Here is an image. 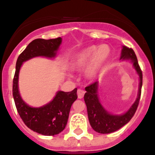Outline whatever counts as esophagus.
I'll use <instances>...</instances> for the list:
<instances>
[{"instance_id": "esophagus-1", "label": "esophagus", "mask_w": 155, "mask_h": 155, "mask_svg": "<svg viewBox=\"0 0 155 155\" xmlns=\"http://www.w3.org/2000/svg\"><path fill=\"white\" fill-rule=\"evenodd\" d=\"M84 93H85V91H84V90H81V89L78 90V92H77V94H78V98H83V97H84Z\"/></svg>"}]
</instances>
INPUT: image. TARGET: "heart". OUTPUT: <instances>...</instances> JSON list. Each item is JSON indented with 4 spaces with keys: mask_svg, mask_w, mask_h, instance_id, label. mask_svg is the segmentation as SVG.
<instances>
[{
    "mask_svg": "<svg viewBox=\"0 0 155 155\" xmlns=\"http://www.w3.org/2000/svg\"><path fill=\"white\" fill-rule=\"evenodd\" d=\"M111 56L108 45L89 46L79 52L71 64L74 71H81L85 69V74L89 79L94 78L107 64Z\"/></svg>",
    "mask_w": 155,
    "mask_h": 155,
    "instance_id": "obj_1",
    "label": "heart"
}]
</instances>
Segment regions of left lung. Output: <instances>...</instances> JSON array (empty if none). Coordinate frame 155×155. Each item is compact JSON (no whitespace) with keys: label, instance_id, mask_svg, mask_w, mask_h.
Instances as JSON below:
<instances>
[{"label":"left lung","instance_id":"left-lung-1","mask_svg":"<svg viewBox=\"0 0 155 155\" xmlns=\"http://www.w3.org/2000/svg\"><path fill=\"white\" fill-rule=\"evenodd\" d=\"M120 60L122 61H130L133 66L137 72L140 78L139 91L136 101L132 105L127 113L122 115H112L103 108L99 102L98 97V82L95 81L85 87L86 93L84 94V99L87 106V116L89 120L90 125L94 131L99 134H110L118 130L119 129L130 122L134 115L136 113L139 104L140 94H141L142 81L143 75L138 64L137 56L131 48L123 46Z\"/></svg>","mask_w":155,"mask_h":155}]
</instances>
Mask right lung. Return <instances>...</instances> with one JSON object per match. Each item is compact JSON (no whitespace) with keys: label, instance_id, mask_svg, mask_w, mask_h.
<instances>
[{"label":"right lung","instance_id":"right-lung-1","mask_svg":"<svg viewBox=\"0 0 155 155\" xmlns=\"http://www.w3.org/2000/svg\"><path fill=\"white\" fill-rule=\"evenodd\" d=\"M61 42V37L52 39H36L31 41L18 57L13 79L12 91L19 116L24 124L31 130L45 136H54L64 130L71 105L78 98L77 87L69 92L57 91L51 102L42 107H31L23 101L19 94V71L23 62L33 57H55Z\"/></svg>","mask_w":155,"mask_h":155}]
</instances>
